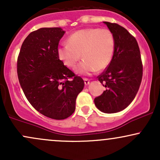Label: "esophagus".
<instances>
[{"label": "esophagus", "mask_w": 160, "mask_h": 160, "mask_svg": "<svg viewBox=\"0 0 160 160\" xmlns=\"http://www.w3.org/2000/svg\"><path fill=\"white\" fill-rule=\"evenodd\" d=\"M83 80H84V82H85L86 85H88V84L89 83V82H90V80H89V79H87V78H84Z\"/></svg>", "instance_id": "1"}]
</instances>
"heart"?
<instances>
[{"mask_svg": "<svg viewBox=\"0 0 160 160\" xmlns=\"http://www.w3.org/2000/svg\"><path fill=\"white\" fill-rule=\"evenodd\" d=\"M68 44L57 49L59 59L68 68H74L81 58L83 60L75 68L80 74H90L102 71L111 62L115 48V39L109 29L89 28L71 34Z\"/></svg>", "mask_w": 160, "mask_h": 160, "instance_id": "b5f03b06", "label": "heart"}]
</instances>
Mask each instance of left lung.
Here are the masks:
<instances>
[{"label": "left lung", "instance_id": "left-lung-1", "mask_svg": "<svg viewBox=\"0 0 160 160\" xmlns=\"http://www.w3.org/2000/svg\"><path fill=\"white\" fill-rule=\"evenodd\" d=\"M104 23L113 33L115 48L109 65L97 77L106 90L94 102L101 111L113 113L127 108L135 98L142 80L143 65L135 37L118 24Z\"/></svg>", "mask_w": 160, "mask_h": 160}]
</instances>
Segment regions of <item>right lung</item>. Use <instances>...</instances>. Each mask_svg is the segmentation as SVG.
<instances>
[{
    "mask_svg": "<svg viewBox=\"0 0 160 160\" xmlns=\"http://www.w3.org/2000/svg\"><path fill=\"white\" fill-rule=\"evenodd\" d=\"M65 32L42 28L23 41L17 58V74L24 94L41 114L64 120L75 111L83 80L64 65L57 53Z\"/></svg>",
    "mask_w": 160,
    "mask_h": 160,
    "instance_id": "obj_1",
    "label": "right lung"
}]
</instances>
